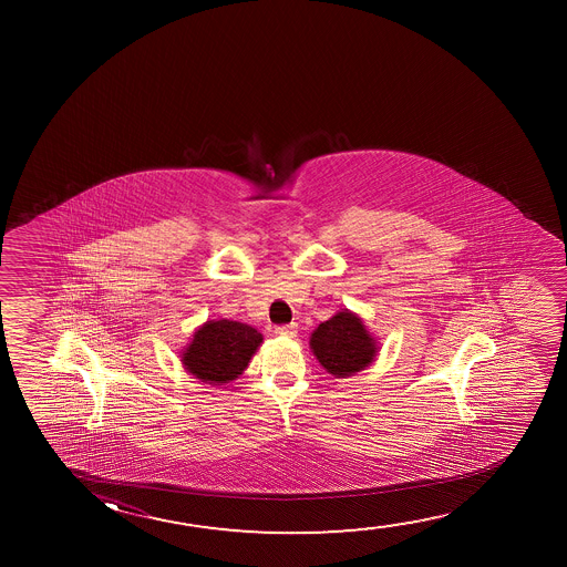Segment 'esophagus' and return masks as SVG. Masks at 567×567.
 I'll list each match as a JSON object with an SVG mask.
<instances>
[{"label": "esophagus", "instance_id": "esophagus-1", "mask_svg": "<svg viewBox=\"0 0 567 567\" xmlns=\"http://www.w3.org/2000/svg\"><path fill=\"white\" fill-rule=\"evenodd\" d=\"M296 331H298V326H296V323L275 327V333L280 334V337H295Z\"/></svg>", "mask_w": 567, "mask_h": 567}]
</instances>
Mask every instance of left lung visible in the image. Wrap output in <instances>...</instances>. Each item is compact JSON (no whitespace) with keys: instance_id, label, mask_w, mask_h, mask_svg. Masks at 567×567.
Instances as JSON below:
<instances>
[{"instance_id":"1","label":"left lung","mask_w":567,"mask_h":567,"mask_svg":"<svg viewBox=\"0 0 567 567\" xmlns=\"http://www.w3.org/2000/svg\"><path fill=\"white\" fill-rule=\"evenodd\" d=\"M310 344L319 364L337 378L360 372L375 357V342L360 318L350 311H339L321 323L311 334Z\"/></svg>"}]
</instances>
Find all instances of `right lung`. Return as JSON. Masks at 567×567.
<instances>
[{
    "instance_id": "1",
    "label": "right lung",
    "mask_w": 567,
    "mask_h": 567,
    "mask_svg": "<svg viewBox=\"0 0 567 567\" xmlns=\"http://www.w3.org/2000/svg\"><path fill=\"white\" fill-rule=\"evenodd\" d=\"M264 337L254 327L240 321H207L194 334L182 362L195 378L209 383L236 380L254 357Z\"/></svg>"
}]
</instances>
